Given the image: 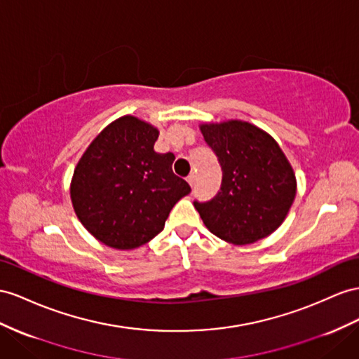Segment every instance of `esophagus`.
I'll use <instances>...</instances> for the list:
<instances>
[{"instance_id": "1", "label": "esophagus", "mask_w": 359, "mask_h": 359, "mask_svg": "<svg viewBox=\"0 0 359 359\" xmlns=\"http://www.w3.org/2000/svg\"><path fill=\"white\" fill-rule=\"evenodd\" d=\"M187 180H188V183H189V185H191V187H194V185H196V180H197V176H196V174H194V172H191V174H189V176H188V179H187Z\"/></svg>"}]
</instances>
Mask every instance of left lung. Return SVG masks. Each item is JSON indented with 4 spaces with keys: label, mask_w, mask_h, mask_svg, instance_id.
<instances>
[{
    "label": "left lung",
    "mask_w": 359,
    "mask_h": 359,
    "mask_svg": "<svg viewBox=\"0 0 359 359\" xmlns=\"http://www.w3.org/2000/svg\"><path fill=\"white\" fill-rule=\"evenodd\" d=\"M223 179L218 194L194 206L210 232L236 245L262 240L278 229L296 197V176L273 137L250 123L201 124Z\"/></svg>",
    "instance_id": "1"
}]
</instances>
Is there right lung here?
<instances>
[{
    "mask_svg": "<svg viewBox=\"0 0 359 359\" xmlns=\"http://www.w3.org/2000/svg\"><path fill=\"white\" fill-rule=\"evenodd\" d=\"M159 130L136 116L110 123L81 156L71 182L79 219L98 241L136 249L162 232L170 210L188 196L172 172V153H156Z\"/></svg>",
    "mask_w": 359,
    "mask_h": 359,
    "instance_id": "right-lung-1",
    "label": "right lung"
}]
</instances>
